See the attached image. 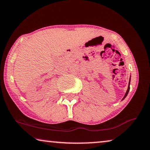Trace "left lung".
<instances>
[{"instance_id":"left-lung-1","label":"left lung","mask_w":150,"mask_h":150,"mask_svg":"<svg viewBox=\"0 0 150 150\" xmlns=\"http://www.w3.org/2000/svg\"><path fill=\"white\" fill-rule=\"evenodd\" d=\"M129 85H130V79H129V85H128V88H127V91H126V93H125V96H124V97H123V99H124L125 97H126V96H127V94H128V93H129V89H130V87H129ZM122 99V100H123Z\"/></svg>"}]
</instances>
